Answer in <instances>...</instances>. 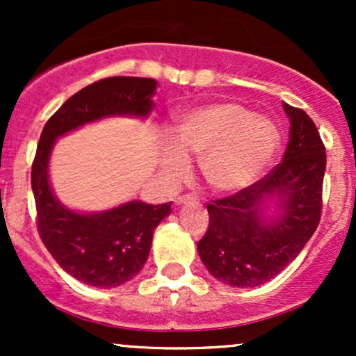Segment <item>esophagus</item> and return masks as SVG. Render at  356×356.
<instances>
[{"mask_svg":"<svg viewBox=\"0 0 356 356\" xmlns=\"http://www.w3.org/2000/svg\"><path fill=\"white\" fill-rule=\"evenodd\" d=\"M192 201H195V197L192 194H184V195H177V197H175V204H186V202H192Z\"/></svg>","mask_w":356,"mask_h":356,"instance_id":"1","label":"esophagus"}]
</instances>
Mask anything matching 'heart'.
I'll return each mask as SVG.
<instances>
[{"mask_svg":"<svg viewBox=\"0 0 356 356\" xmlns=\"http://www.w3.org/2000/svg\"><path fill=\"white\" fill-rule=\"evenodd\" d=\"M271 122L254 117L236 102H219L179 115L174 127L175 145L162 154V169L181 177L186 155L199 159L201 174L211 189L234 192L249 186L263 172L277 147Z\"/></svg>","mask_w":356,"mask_h":356,"instance_id":"1","label":"heart"}]
</instances>
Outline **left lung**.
Segmentation results:
<instances>
[{"mask_svg": "<svg viewBox=\"0 0 356 356\" xmlns=\"http://www.w3.org/2000/svg\"><path fill=\"white\" fill-rule=\"evenodd\" d=\"M283 108L291 124L283 161L251 186L207 204L209 227L197 243L199 256L212 276L234 288H254L280 275L320 224L325 144L305 110ZM275 193L282 214L264 221L260 206Z\"/></svg>", "mask_w": 356, "mask_h": 356, "instance_id": "1", "label": "left lung"}]
</instances>
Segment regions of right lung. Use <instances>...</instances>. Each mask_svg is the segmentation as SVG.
<instances>
[{
    "instance_id": "right-lung-1",
    "label": "right lung",
    "mask_w": 356,
    "mask_h": 356,
    "mask_svg": "<svg viewBox=\"0 0 356 356\" xmlns=\"http://www.w3.org/2000/svg\"><path fill=\"white\" fill-rule=\"evenodd\" d=\"M157 81L110 76L81 88L43 127L31 165L36 227L44 248L68 275L97 288H113L144 268L154 229L170 204L132 201L99 214H79L56 201L48 182V159L56 137L110 115L145 117L152 110Z\"/></svg>"
}]
</instances>
